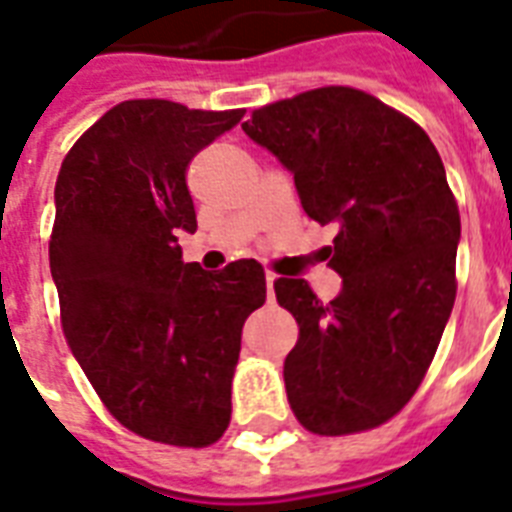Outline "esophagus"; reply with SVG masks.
<instances>
[{
  "instance_id": "34e87169",
  "label": "esophagus",
  "mask_w": 512,
  "mask_h": 512,
  "mask_svg": "<svg viewBox=\"0 0 512 512\" xmlns=\"http://www.w3.org/2000/svg\"><path fill=\"white\" fill-rule=\"evenodd\" d=\"M273 281H276V273H265V284H268V300H273Z\"/></svg>"
}]
</instances>
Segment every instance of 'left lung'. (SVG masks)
<instances>
[{
  "label": "left lung",
  "instance_id": "1",
  "mask_svg": "<svg viewBox=\"0 0 512 512\" xmlns=\"http://www.w3.org/2000/svg\"><path fill=\"white\" fill-rule=\"evenodd\" d=\"M241 130L295 175L305 215L340 228L335 300L273 281L300 327L289 406L316 436L380 428L425 380L457 295L460 209L444 162L420 124L337 84L255 108Z\"/></svg>",
  "mask_w": 512,
  "mask_h": 512
}]
</instances>
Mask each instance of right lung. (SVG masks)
I'll return each mask as SVG.
<instances>
[{
  "label": "right lung",
  "mask_w": 512,
  "mask_h": 512,
  "mask_svg": "<svg viewBox=\"0 0 512 512\" xmlns=\"http://www.w3.org/2000/svg\"><path fill=\"white\" fill-rule=\"evenodd\" d=\"M140 98L100 116L60 164L50 271L68 348L108 412L156 444L201 449L231 422L241 327L265 303V271L183 263L196 231L185 170L241 122Z\"/></svg>",
  "instance_id": "add662e5"
}]
</instances>
